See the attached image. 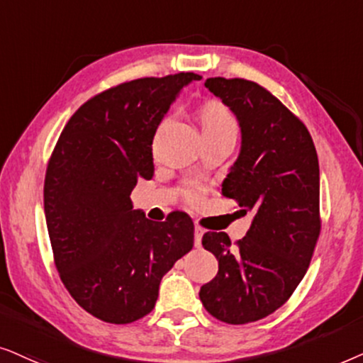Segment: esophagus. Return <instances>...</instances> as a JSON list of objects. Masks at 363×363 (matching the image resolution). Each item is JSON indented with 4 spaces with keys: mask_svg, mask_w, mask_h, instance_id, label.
<instances>
[{
    "mask_svg": "<svg viewBox=\"0 0 363 363\" xmlns=\"http://www.w3.org/2000/svg\"><path fill=\"white\" fill-rule=\"evenodd\" d=\"M202 235H204V229H202L201 225H196L194 227V245H196V247H201Z\"/></svg>",
    "mask_w": 363,
    "mask_h": 363,
    "instance_id": "1",
    "label": "esophagus"
}]
</instances>
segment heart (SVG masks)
Wrapping results in <instances>:
<instances>
[{
    "instance_id": "b5f03b06",
    "label": "heart",
    "mask_w": 363,
    "mask_h": 363,
    "mask_svg": "<svg viewBox=\"0 0 363 363\" xmlns=\"http://www.w3.org/2000/svg\"><path fill=\"white\" fill-rule=\"evenodd\" d=\"M199 121L202 134H235V123L229 111L219 103H207L199 111ZM187 199L197 201L201 196V189L191 187L187 189Z\"/></svg>"
}]
</instances>
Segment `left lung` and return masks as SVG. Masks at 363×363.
<instances>
[{
	"label": "left lung",
	"instance_id": "obj_1",
	"mask_svg": "<svg viewBox=\"0 0 363 363\" xmlns=\"http://www.w3.org/2000/svg\"><path fill=\"white\" fill-rule=\"evenodd\" d=\"M204 84L240 129L239 156L222 181V196L252 220L235 245L225 232H206L202 245L219 270L199 297L211 315L240 325L284 306L307 272L320 234L318 159L302 121L262 86L225 77Z\"/></svg>",
	"mask_w": 363,
	"mask_h": 363
}]
</instances>
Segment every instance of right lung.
<instances>
[{"label": "right lung", "instance_id": "right-lung-1", "mask_svg": "<svg viewBox=\"0 0 363 363\" xmlns=\"http://www.w3.org/2000/svg\"><path fill=\"white\" fill-rule=\"evenodd\" d=\"M202 76L143 77L84 103L62 129L45 179V214L57 272L91 315L131 323L156 306L159 284L194 245L184 212L166 222L133 209L154 176L152 139L182 88Z\"/></svg>", "mask_w": 363, "mask_h": 363}]
</instances>
